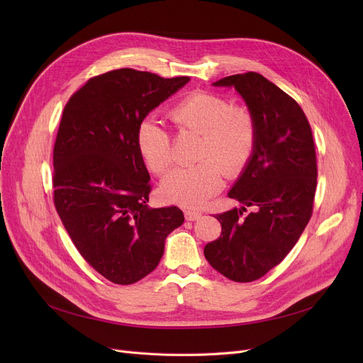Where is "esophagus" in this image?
<instances>
[{
    "mask_svg": "<svg viewBox=\"0 0 363 363\" xmlns=\"http://www.w3.org/2000/svg\"><path fill=\"white\" fill-rule=\"evenodd\" d=\"M201 212L199 211H185V219L186 220H197L201 218Z\"/></svg>",
    "mask_w": 363,
    "mask_h": 363,
    "instance_id": "1",
    "label": "esophagus"
}]
</instances>
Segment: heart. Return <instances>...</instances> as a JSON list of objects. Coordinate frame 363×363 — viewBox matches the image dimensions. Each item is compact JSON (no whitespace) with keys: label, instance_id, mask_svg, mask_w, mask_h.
I'll return each instance as SVG.
<instances>
[{"label":"heart","instance_id":"obj_1","mask_svg":"<svg viewBox=\"0 0 363 363\" xmlns=\"http://www.w3.org/2000/svg\"><path fill=\"white\" fill-rule=\"evenodd\" d=\"M169 119L179 132L200 135L194 166L178 167L162 181V193L170 201L197 207L220 191L223 170L237 177L249 164L257 140L253 111L244 104H231L211 91L185 95L169 111ZM137 145L152 174L162 175L174 163V137L155 118L138 125Z\"/></svg>","mask_w":363,"mask_h":363}]
</instances>
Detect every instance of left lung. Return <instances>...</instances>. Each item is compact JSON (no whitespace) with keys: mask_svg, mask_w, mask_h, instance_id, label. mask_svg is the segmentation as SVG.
I'll list each match as a JSON object with an SVG mask.
<instances>
[{"mask_svg":"<svg viewBox=\"0 0 363 363\" xmlns=\"http://www.w3.org/2000/svg\"><path fill=\"white\" fill-rule=\"evenodd\" d=\"M216 86H235L253 111L257 140L242 175L228 193L244 207L215 218L218 240L204 257L219 274L252 282L284 260L309 223L316 193V151L312 128L298 103L256 72L226 76ZM245 206L254 212L245 217Z\"/></svg>","mask_w":363,"mask_h":363,"instance_id":"1","label":"left lung"}]
</instances>
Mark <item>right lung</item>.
<instances>
[{
    "label": "right lung",
    "mask_w": 363,
    "mask_h": 363,
    "mask_svg": "<svg viewBox=\"0 0 363 363\" xmlns=\"http://www.w3.org/2000/svg\"><path fill=\"white\" fill-rule=\"evenodd\" d=\"M189 81L118 69L88 79L65 106L52 150V200L69 237L106 279L129 285L156 269L179 207L150 208L137 145L147 114Z\"/></svg>",
    "instance_id": "add662e5"
}]
</instances>
